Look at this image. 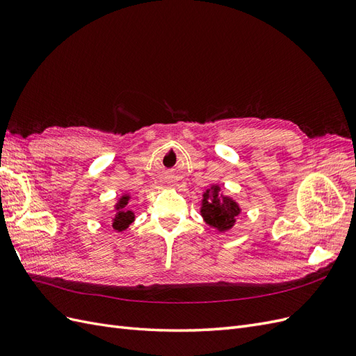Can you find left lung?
Segmentation results:
<instances>
[{"label":"left lung","mask_w":356,"mask_h":356,"mask_svg":"<svg viewBox=\"0 0 356 356\" xmlns=\"http://www.w3.org/2000/svg\"><path fill=\"white\" fill-rule=\"evenodd\" d=\"M200 213L203 220L212 227L220 232H225L234 225L236 217L241 213V208L230 197L220 196L218 186H212L211 190L203 193Z\"/></svg>","instance_id":"left-lung-1"}]
</instances>
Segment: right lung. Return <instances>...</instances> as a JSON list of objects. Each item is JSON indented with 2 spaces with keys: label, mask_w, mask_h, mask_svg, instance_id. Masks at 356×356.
<instances>
[{
  "label": "right lung",
  "mask_w": 356,
  "mask_h": 356,
  "mask_svg": "<svg viewBox=\"0 0 356 356\" xmlns=\"http://www.w3.org/2000/svg\"><path fill=\"white\" fill-rule=\"evenodd\" d=\"M129 195H124L115 204V217L113 218V229L117 232L126 230L135 220L134 212L129 209Z\"/></svg>",
  "instance_id": "add662e5"
}]
</instances>
